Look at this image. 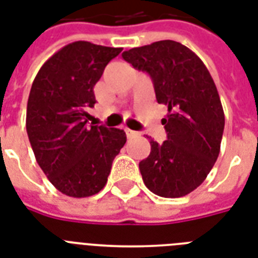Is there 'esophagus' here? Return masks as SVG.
<instances>
[{
    "label": "esophagus",
    "instance_id": "obj_1",
    "mask_svg": "<svg viewBox=\"0 0 258 258\" xmlns=\"http://www.w3.org/2000/svg\"><path fill=\"white\" fill-rule=\"evenodd\" d=\"M125 131V135H127V138L128 139H131V138H135L138 135L137 131H133V130H130V128H124Z\"/></svg>",
    "mask_w": 258,
    "mask_h": 258
}]
</instances>
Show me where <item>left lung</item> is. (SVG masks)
<instances>
[{
  "mask_svg": "<svg viewBox=\"0 0 258 258\" xmlns=\"http://www.w3.org/2000/svg\"><path fill=\"white\" fill-rule=\"evenodd\" d=\"M121 56L151 76L158 103L169 111L162 119L167 141L159 145L150 138L151 153L139 162L146 187L165 198L187 196L206 179L220 154L225 115L212 75L192 50L172 40Z\"/></svg>",
  "mask_w": 258,
  "mask_h": 258,
  "instance_id": "left-lung-1",
  "label": "left lung"
}]
</instances>
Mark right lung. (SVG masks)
I'll return each mask as SVG.
<instances>
[{
  "instance_id": "1",
  "label": "right lung",
  "mask_w": 258,
  "mask_h": 258,
  "mask_svg": "<svg viewBox=\"0 0 258 258\" xmlns=\"http://www.w3.org/2000/svg\"><path fill=\"white\" fill-rule=\"evenodd\" d=\"M121 48L75 41L46 60L26 107V133L38 166L58 191L74 198L97 194L127 137L123 130L88 125L93 87Z\"/></svg>"
}]
</instances>
